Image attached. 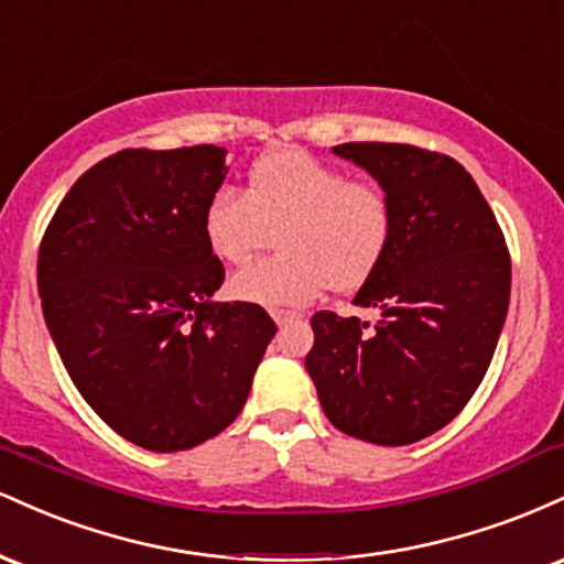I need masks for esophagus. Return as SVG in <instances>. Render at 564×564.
<instances>
[{
	"mask_svg": "<svg viewBox=\"0 0 564 564\" xmlns=\"http://www.w3.org/2000/svg\"><path fill=\"white\" fill-rule=\"evenodd\" d=\"M270 315H273L278 326H283V323H289V321H294V318H302V313H296V310H281V307L270 310Z\"/></svg>",
	"mask_w": 564,
	"mask_h": 564,
	"instance_id": "obj_1",
	"label": "esophagus"
}]
</instances>
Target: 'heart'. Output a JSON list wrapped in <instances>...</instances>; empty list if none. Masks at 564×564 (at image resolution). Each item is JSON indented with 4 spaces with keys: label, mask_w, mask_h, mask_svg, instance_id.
<instances>
[{
    "label": "heart",
    "mask_w": 564,
    "mask_h": 564,
    "mask_svg": "<svg viewBox=\"0 0 564 564\" xmlns=\"http://www.w3.org/2000/svg\"><path fill=\"white\" fill-rule=\"evenodd\" d=\"M278 230L281 257L238 270L228 283L236 300L296 307L328 286H364L392 246L394 200L377 180L281 148L251 164L243 193L223 185L204 209L206 246L230 264L251 260Z\"/></svg>",
    "instance_id": "obj_1"
}]
</instances>
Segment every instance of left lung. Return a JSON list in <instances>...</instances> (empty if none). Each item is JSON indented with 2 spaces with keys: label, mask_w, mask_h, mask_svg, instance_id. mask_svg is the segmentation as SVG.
I'll use <instances>...</instances> for the list:
<instances>
[{
  "label": "left lung",
  "mask_w": 564,
  "mask_h": 564,
  "mask_svg": "<svg viewBox=\"0 0 564 564\" xmlns=\"http://www.w3.org/2000/svg\"><path fill=\"white\" fill-rule=\"evenodd\" d=\"M394 200V238L355 304L379 323L313 315L304 358L328 422L377 445H411L453 422L488 371L509 310L501 225L458 161L408 142H345Z\"/></svg>",
  "instance_id": "1"
}]
</instances>
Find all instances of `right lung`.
<instances>
[{
  "instance_id": "obj_1",
  "label": "right lung",
  "mask_w": 564,
  "mask_h": 564,
  "mask_svg": "<svg viewBox=\"0 0 564 564\" xmlns=\"http://www.w3.org/2000/svg\"><path fill=\"white\" fill-rule=\"evenodd\" d=\"M225 148H127L97 161L39 243L44 321L70 381L113 432L156 453L187 451L241 413L275 321L212 302L225 268L204 209Z\"/></svg>"
}]
</instances>
